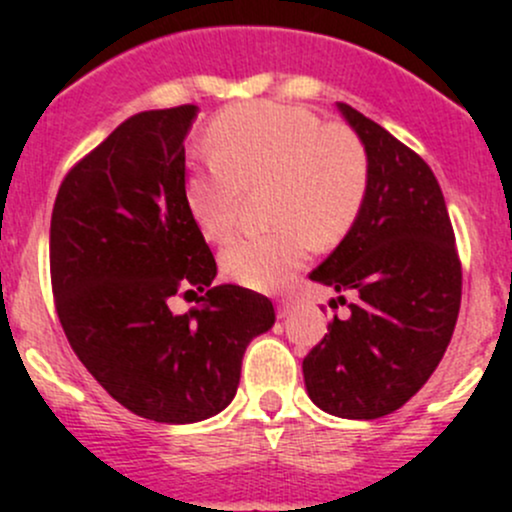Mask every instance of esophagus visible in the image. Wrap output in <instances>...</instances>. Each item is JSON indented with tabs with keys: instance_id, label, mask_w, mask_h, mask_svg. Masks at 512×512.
I'll return each instance as SVG.
<instances>
[{
	"instance_id": "1",
	"label": "esophagus",
	"mask_w": 512,
	"mask_h": 512,
	"mask_svg": "<svg viewBox=\"0 0 512 512\" xmlns=\"http://www.w3.org/2000/svg\"><path fill=\"white\" fill-rule=\"evenodd\" d=\"M289 309H292V297H282L280 302H277V317L285 319L289 314Z\"/></svg>"
}]
</instances>
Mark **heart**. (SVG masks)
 Listing matches in <instances>:
<instances>
[{
	"mask_svg": "<svg viewBox=\"0 0 512 512\" xmlns=\"http://www.w3.org/2000/svg\"><path fill=\"white\" fill-rule=\"evenodd\" d=\"M210 163L190 168L185 203L208 240L237 223L242 190L270 183L265 235H240L220 252L232 280L255 289L287 285L312 245L332 247L352 230L366 190L369 153L347 126L280 103L227 108L208 128Z\"/></svg>",
	"mask_w": 512,
	"mask_h": 512,
	"instance_id": "1",
	"label": "heart"
}]
</instances>
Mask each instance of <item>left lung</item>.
<instances>
[{"mask_svg":"<svg viewBox=\"0 0 512 512\" xmlns=\"http://www.w3.org/2000/svg\"><path fill=\"white\" fill-rule=\"evenodd\" d=\"M339 111L369 153V190L352 230L309 277L337 289L352 314L329 322L302 371L322 411L379 418L401 409L443 359L463 275L446 200L426 160L349 103Z\"/></svg>","mask_w":512,"mask_h":512,"instance_id":"left-lung-1","label":"left lung"}]
</instances>
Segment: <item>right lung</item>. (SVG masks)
Returning a JSON list of instances; mask_svg holds the SVG:
<instances>
[{"mask_svg":"<svg viewBox=\"0 0 512 512\" xmlns=\"http://www.w3.org/2000/svg\"><path fill=\"white\" fill-rule=\"evenodd\" d=\"M195 111L126 118L66 173L51 213V289L71 349L118 404L158 423L223 411L247 344L275 324L265 294L210 285L218 265L185 203ZM188 293L199 309L173 315Z\"/></svg>","mask_w":512,"mask_h":512,"instance_id":"right-lung-1","label":"right lung"}]
</instances>
